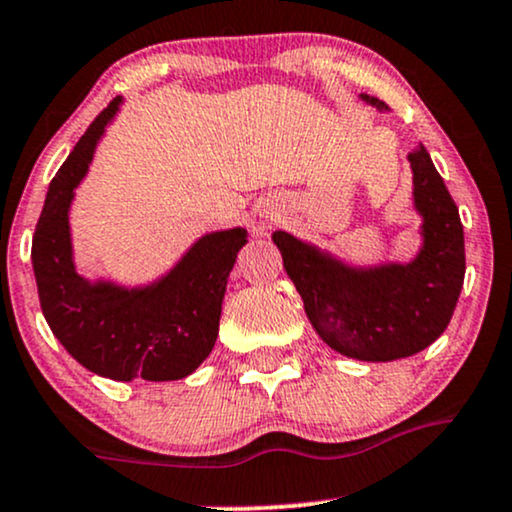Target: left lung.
Here are the masks:
<instances>
[{"instance_id": "1", "label": "left lung", "mask_w": 512, "mask_h": 512, "mask_svg": "<svg viewBox=\"0 0 512 512\" xmlns=\"http://www.w3.org/2000/svg\"><path fill=\"white\" fill-rule=\"evenodd\" d=\"M362 98L386 110L378 98ZM410 162L424 249L407 266L352 270L292 234H273L311 326L333 350L362 362L412 357L441 338L465 282L458 206L424 146L412 150Z\"/></svg>"}]
</instances>
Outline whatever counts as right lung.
<instances>
[{
  "mask_svg": "<svg viewBox=\"0 0 512 512\" xmlns=\"http://www.w3.org/2000/svg\"><path fill=\"white\" fill-rule=\"evenodd\" d=\"M119 102L122 98H114L90 122L54 174L30 258L42 314L78 364L112 381H177L194 374L213 350L227 278L249 239L242 227L206 234L167 278L143 290L90 285L76 273L69 203Z\"/></svg>",
  "mask_w": 512,
  "mask_h": 512,
  "instance_id": "obj_1",
  "label": "right lung"
}]
</instances>
